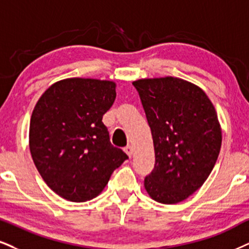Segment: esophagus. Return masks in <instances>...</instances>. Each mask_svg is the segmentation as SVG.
I'll use <instances>...</instances> for the list:
<instances>
[{"instance_id": "1", "label": "esophagus", "mask_w": 249, "mask_h": 249, "mask_svg": "<svg viewBox=\"0 0 249 249\" xmlns=\"http://www.w3.org/2000/svg\"><path fill=\"white\" fill-rule=\"evenodd\" d=\"M124 152L127 153V156L128 157H131V155H133V146H130V145H127L125 146V148L124 149Z\"/></svg>"}]
</instances>
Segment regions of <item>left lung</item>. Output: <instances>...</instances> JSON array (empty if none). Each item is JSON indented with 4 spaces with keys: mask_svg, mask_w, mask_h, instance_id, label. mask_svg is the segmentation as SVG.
<instances>
[{
    "mask_svg": "<svg viewBox=\"0 0 249 249\" xmlns=\"http://www.w3.org/2000/svg\"><path fill=\"white\" fill-rule=\"evenodd\" d=\"M150 125L155 168L144 179L150 197L176 204L210 176L222 146L216 109L205 92L178 77L133 82Z\"/></svg>",
    "mask_w": 249,
    "mask_h": 249,
    "instance_id": "obj_1",
    "label": "left lung"
}]
</instances>
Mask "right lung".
<instances>
[{
	"instance_id": "right-lung-1",
	"label": "right lung",
	"mask_w": 249,
	"mask_h": 249,
	"mask_svg": "<svg viewBox=\"0 0 249 249\" xmlns=\"http://www.w3.org/2000/svg\"><path fill=\"white\" fill-rule=\"evenodd\" d=\"M116 84L96 78H66L52 84L36 104L30 151L47 186L64 199L85 202L105 188L128 156L109 142L103 115Z\"/></svg>"
}]
</instances>
